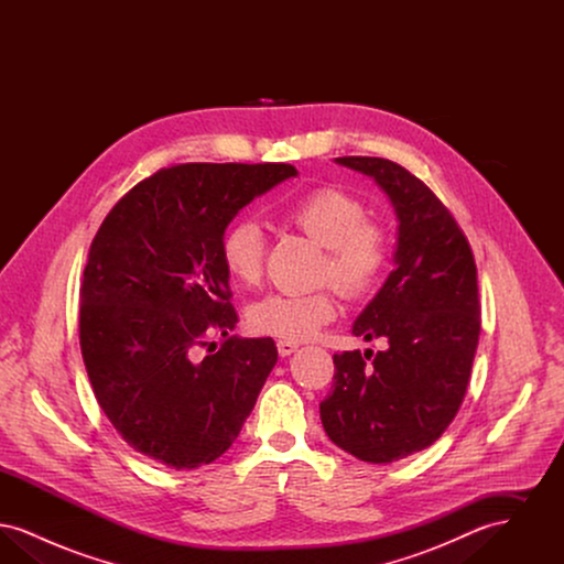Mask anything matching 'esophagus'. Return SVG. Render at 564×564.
<instances>
[{"instance_id":"esophagus-1","label":"esophagus","mask_w":564,"mask_h":564,"mask_svg":"<svg viewBox=\"0 0 564 564\" xmlns=\"http://www.w3.org/2000/svg\"><path fill=\"white\" fill-rule=\"evenodd\" d=\"M276 349H279L281 357H288V355H292V352L297 349V343H292V340H279V343H276Z\"/></svg>"}]
</instances>
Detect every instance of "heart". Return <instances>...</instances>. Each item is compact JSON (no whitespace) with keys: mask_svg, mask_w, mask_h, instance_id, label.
<instances>
[{"mask_svg":"<svg viewBox=\"0 0 564 564\" xmlns=\"http://www.w3.org/2000/svg\"><path fill=\"white\" fill-rule=\"evenodd\" d=\"M274 215L311 241L327 247L323 279L347 297H364L380 283L389 267V239L368 221L366 205L350 192L319 186L281 205ZM267 237L251 219L232 221L219 239V260L239 285H256L264 272ZM338 313L336 294H270L249 308L253 332L281 340H308Z\"/></svg>","mask_w":564,"mask_h":564,"instance_id":"1","label":"heart"}]
</instances>
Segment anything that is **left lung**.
Instances as JSON below:
<instances>
[{"label":"left lung","instance_id":"left-lung-1","mask_svg":"<svg viewBox=\"0 0 564 564\" xmlns=\"http://www.w3.org/2000/svg\"><path fill=\"white\" fill-rule=\"evenodd\" d=\"M375 177L400 219L395 270L352 325L382 338L372 364L334 355V391L319 403L329 440L368 463H393L431 446L463 403L480 336L478 269L453 214L398 162L343 156Z\"/></svg>","mask_w":564,"mask_h":564}]
</instances>
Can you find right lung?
<instances>
[{
	"mask_svg": "<svg viewBox=\"0 0 564 564\" xmlns=\"http://www.w3.org/2000/svg\"><path fill=\"white\" fill-rule=\"evenodd\" d=\"M295 173L283 162L175 164L141 180L99 226L82 276V357L134 453L196 469L241 433L276 347L229 336L197 357L212 333L239 322L219 239L239 209Z\"/></svg>",
	"mask_w": 564,
	"mask_h": 564,
	"instance_id": "right-lung-1",
	"label": "right lung"
}]
</instances>
